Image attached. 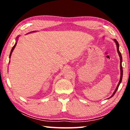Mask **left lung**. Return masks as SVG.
Masks as SVG:
<instances>
[{"instance_id": "8db88e82", "label": "left lung", "mask_w": 130, "mask_h": 130, "mask_svg": "<svg viewBox=\"0 0 130 130\" xmlns=\"http://www.w3.org/2000/svg\"><path fill=\"white\" fill-rule=\"evenodd\" d=\"M113 41H114V42H115V44H116V45H117V52L118 53L119 56H120V71H121L120 80V81H119L118 84V85H117V88H116V89H115V91L113 92V94H112V95H111V97L109 98H108V99L111 98L113 96L115 95V93H116L117 90V89H118V88L119 86H120V85L121 82V81H122V75H123V70H122V58L121 54V53H120V50H119V47H120V45H119V44H118V41H117L116 40H115V39H113Z\"/></svg>"}]
</instances>
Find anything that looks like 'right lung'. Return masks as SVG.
Wrapping results in <instances>:
<instances>
[{
  "mask_svg": "<svg viewBox=\"0 0 130 130\" xmlns=\"http://www.w3.org/2000/svg\"><path fill=\"white\" fill-rule=\"evenodd\" d=\"M32 32H35V31H32ZM18 38H19V36H18L17 37V41L18 40ZM17 41L16 42V43H15V45H14V46L13 47H12V50H11V51H10V55H9V58H10V57H11V55H12V52H13V50H14V48H15V47H16V45H17Z\"/></svg>",
  "mask_w": 130,
  "mask_h": 130,
  "instance_id": "right-lung-1",
  "label": "right lung"
}]
</instances>
